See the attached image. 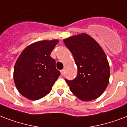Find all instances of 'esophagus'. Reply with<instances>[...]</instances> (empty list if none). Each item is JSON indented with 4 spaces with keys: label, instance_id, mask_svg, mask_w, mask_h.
I'll return each mask as SVG.
<instances>
[{
    "label": "esophagus",
    "instance_id": "esophagus-1",
    "mask_svg": "<svg viewBox=\"0 0 127 127\" xmlns=\"http://www.w3.org/2000/svg\"><path fill=\"white\" fill-rule=\"evenodd\" d=\"M61 74H62V75L63 76V75H64V69H63V70H61Z\"/></svg>",
    "mask_w": 127,
    "mask_h": 127
}]
</instances>
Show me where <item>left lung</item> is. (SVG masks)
I'll return each instance as SVG.
<instances>
[{
	"label": "left lung",
	"instance_id": "8db88e82",
	"mask_svg": "<svg viewBox=\"0 0 127 127\" xmlns=\"http://www.w3.org/2000/svg\"><path fill=\"white\" fill-rule=\"evenodd\" d=\"M74 57L78 73L73 80L65 81L70 91L83 101L99 97L109 84L110 68L101 46L87 34L64 39Z\"/></svg>",
	"mask_w": 127,
	"mask_h": 127
}]
</instances>
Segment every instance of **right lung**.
Wrapping results in <instances>:
<instances>
[{
  "label": "right lung",
  "instance_id": "right-lung-1",
  "mask_svg": "<svg viewBox=\"0 0 127 127\" xmlns=\"http://www.w3.org/2000/svg\"><path fill=\"white\" fill-rule=\"evenodd\" d=\"M59 40H42L30 44L22 52L14 68V81L18 92L36 100L50 93L61 75L51 53Z\"/></svg>",
  "mask_w": 127,
  "mask_h": 127
}]
</instances>
